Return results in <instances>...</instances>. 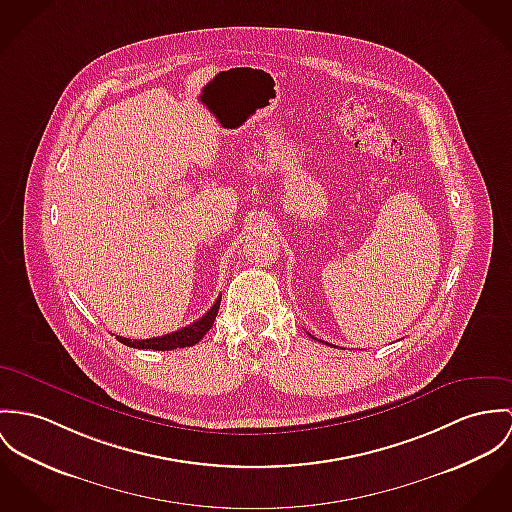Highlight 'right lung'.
Returning <instances> with one entry per match:
<instances>
[{"label":"right lung","mask_w":512,"mask_h":512,"mask_svg":"<svg viewBox=\"0 0 512 512\" xmlns=\"http://www.w3.org/2000/svg\"><path fill=\"white\" fill-rule=\"evenodd\" d=\"M219 307H221V295L217 297L215 305L199 321L184 326V328H180V330H176L172 334H164V336H156V338H146V340H129V338H123V336H117V338L125 346L139 348V350H176V348L193 346L213 326L215 319H217V313H219Z\"/></svg>","instance_id":"obj_1"}]
</instances>
